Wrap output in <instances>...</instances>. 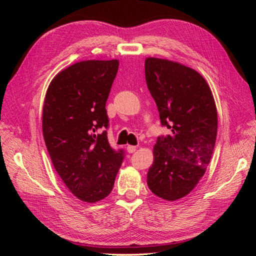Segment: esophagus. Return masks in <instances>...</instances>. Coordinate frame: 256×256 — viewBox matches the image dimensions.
Wrapping results in <instances>:
<instances>
[{
    "label": "esophagus",
    "mask_w": 256,
    "mask_h": 256,
    "mask_svg": "<svg viewBox=\"0 0 256 256\" xmlns=\"http://www.w3.org/2000/svg\"><path fill=\"white\" fill-rule=\"evenodd\" d=\"M136 146H132V145H128V146H127V152H128L129 154H132V152H136Z\"/></svg>",
    "instance_id": "obj_1"
}]
</instances>
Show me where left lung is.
I'll return each mask as SVG.
<instances>
[{
  "mask_svg": "<svg viewBox=\"0 0 256 256\" xmlns=\"http://www.w3.org/2000/svg\"><path fill=\"white\" fill-rule=\"evenodd\" d=\"M145 79L162 126L147 173L150 190L166 200H180L196 188L214 152L218 113L212 92L196 70L177 62L146 58Z\"/></svg>",
  "mask_w": 256,
  "mask_h": 256,
  "instance_id": "obj_1",
  "label": "left lung"
}]
</instances>
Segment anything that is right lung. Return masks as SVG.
Listing matches in <instances>:
<instances>
[{"instance_id": "add662e5", "label": "right lung", "mask_w": 256, "mask_h": 256, "mask_svg": "<svg viewBox=\"0 0 256 256\" xmlns=\"http://www.w3.org/2000/svg\"><path fill=\"white\" fill-rule=\"evenodd\" d=\"M118 60L78 62L49 84L42 108V134L54 168L72 194L97 203L110 194L124 152L108 142L106 102Z\"/></svg>"}]
</instances>
